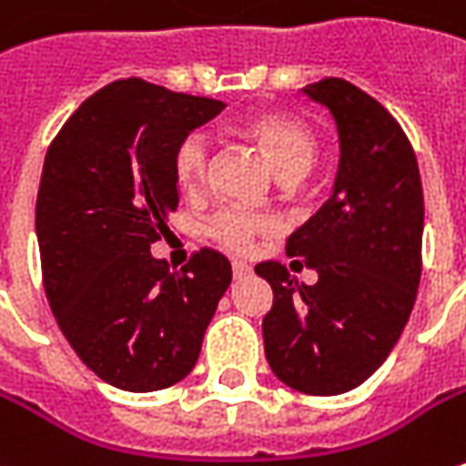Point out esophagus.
Wrapping results in <instances>:
<instances>
[{"instance_id":"obj_1","label":"esophagus","mask_w":466,"mask_h":466,"mask_svg":"<svg viewBox=\"0 0 466 466\" xmlns=\"http://www.w3.org/2000/svg\"><path fill=\"white\" fill-rule=\"evenodd\" d=\"M232 271H234V279H242V276H248V273H250V266H248L245 260H234Z\"/></svg>"}]
</instances>
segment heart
Returning <instances> with one entry per match:
<instances>
[{"label": "heart", "instance_id": "heart-1", "mask_svg": "<svg viewBox=\"0 0 466 466\" xmlns=\"http://www.w3.org/2000/svg\"><path fill=\"white\" fill-rule=\"evenodd\" d=\"M245 132L260 146V151L271 161L273 172L284 182H294L305 177L318 158V140L313 132L289 116L260 114V116L248 119ZM208 156L211 151H208L206 135L190 132L187 137L179 140V146L174 148L172 169L174 179L182 190L195 193L203 187L208 177ZM266 232H271V221L266 216H255L239 208H221L213 213L208 221V234L213 239L237 253L248 250L255 242V237Z\"/></svg>", "mask_w": 466, "mask_h": 466}]
</instances>
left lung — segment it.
Masks as SVG:
<instances>
[{
    "mask_svg": "<svg viewBox=\"0 0 466 466\" xmlns=\"http://www.w3.org/2000/svg\"><path fill=\"white\" fill-rule=\"evenodd\" d=\"M339 130L334 193L287 239L318 271L299 284L281 263H258L273 289L263 344L273 375L294 391L334 396L383 365L415 308L422 273V182L391 114L341 77L302 88Z\"/></svg>",
    "mask_w": 466,
    "mask_h": 466,
    "instance_id": "1",
    "label": "left lung"
}]
</instances>
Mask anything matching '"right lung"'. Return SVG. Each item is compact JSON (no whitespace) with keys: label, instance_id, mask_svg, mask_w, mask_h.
Listing matches in <instances>:
<instances>
[{"label":"right lung","instance_id":"right-lung-1","mask_svg":"<svg viewBox=\"0 0 466 466\" xmlns=\"http://www.w3.org/2000/svg\"><path fill=\"white\" fill-rule=\"evenodd\" d=\"M227 104L137 77L96 91L44 158L35 200L44 289L77 357L122 391H158L198 362L232 281L203 248L182 271L151 255L179 206L174 148Z\"/></svg>","mask_w":466,"mask_h":466}]
</instances>
